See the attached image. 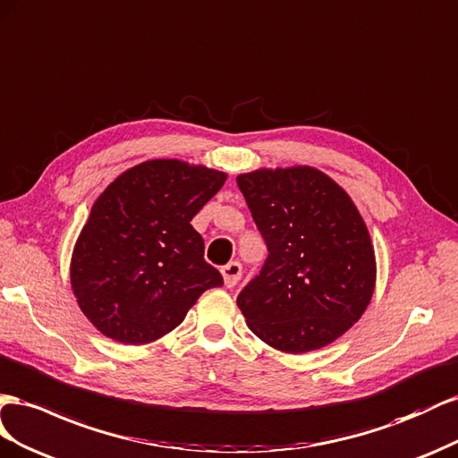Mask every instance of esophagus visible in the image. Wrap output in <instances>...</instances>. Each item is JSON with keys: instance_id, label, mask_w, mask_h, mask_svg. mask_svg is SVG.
I'll return each mask as SVG.
<instances>
[{"instance_id": "1", "label": "esophagus", "mask_w": 458, "mask_h": 458, "mask_svg": "<svg viewBox=\"0 0 458 458\" xmlns=\"http://www.w3.org/2000/svg\"><path fill=\"white\" fill-rule=\"evenodd\" d=\"M242 265L238 263V260H230L228 265H225L220 268V272H222V278H225V284L228 285V287H233L236 285L238 282H240V278H242Z\"/></svg>"}]
</instances>
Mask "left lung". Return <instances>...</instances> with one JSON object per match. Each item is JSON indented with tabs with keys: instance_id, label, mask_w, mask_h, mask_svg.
<instances>
[{
	"instance_id": "8db88e82",
	"label": "left lung",
	"mask_w": 458,
	"mask_h": 458,
	"mask_svg": "<svg viewBox=\"0 0 458 458\" xmlns=\"http://www.w3.org/2000/svg\"><path fill=\"white\" fill-rule=\"evenodd\" d=\"M268 257L238 295L250 330L284 352L344 335L367 310L376 260L367 225L344 188L312 166L240 174Z\"/></svg>"
}]
</instances>
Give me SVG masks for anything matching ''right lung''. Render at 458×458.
I'll list each match as a JSON object with an SVG mask.
<instances>
[{"label": "right lung", "mask_w": 458, "mask_h": 458, "mask_svg": "<svg viewBox=\"0 0 458 458\" xmlns=\"http://www.w3.org/2000/svg\"><path fill=\"white\" fill-rule=\"evenodd\" d=\"M226 174L176 159L136 165L91 207L74 245L71 284L86 318L114 342L143 345L173 332L225 284L190 225Z\"/></svg>", "instance_id": "add662e5"}]
</instances>
